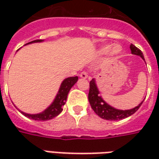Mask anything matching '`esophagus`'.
<instances>
[{
  "label": "esophagus",
  "instance_id": "obj_1",
  "mask_svg": "<svg viewBox=\"0 0 159 159\" xmlns=\"http://www.w3.org/2000/svg\"><path fill=\"white\" fill-rule=\"evenodd\" d=\"M80 77H82V78H83V79H86L87 77H88V73L86 72V71H83V72L80 73Z\"/></svg>",
  "mask_w": 159,
  "mask_h": 159
}]
</instances>
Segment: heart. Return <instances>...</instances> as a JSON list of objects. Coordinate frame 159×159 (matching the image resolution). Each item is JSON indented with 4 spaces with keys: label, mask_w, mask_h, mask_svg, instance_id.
I'll use <instances>...</instances> for the list:
<instances>
[{
    "label": "heart",
    "mask_w": 159,
    "mask_h": 159,
    "mask_svg": "<svg viewBox=\"0 0 159 159\" xmlns=\"http://www.w3.org/2000/svg\"><path fill=\"white\" fill-rule=\"evenodd\" d=\"M100 51H101L102 52H104V53H106V52L111 51V52L112 54H117V53H118V52L121 51V48H120L119 46H117V45L112 46L111 48V46L107 45V46H104L103 48H101Z\"/></svg>",
    "instance_id": "obj_1"
}]
</instances>
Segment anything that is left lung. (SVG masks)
I'll return each mask as SVG.
<instances>
[{"label": "left lung", "mask_w": 159, "mask_h": 159, "mask_svg": "<svg viewBox=\"0 0 159 159\" xmlns=\"http://www.w3.org/2000/svg\"><path fill=\"white\" fill-rule=\"evenodd\" d=\"M130 50L133 54L139 55L145 60L142 52L135 46L131 44ZM99 93L100 92L96 86L95 80L92 79L89 83V100L90 106L99 117L106 120L117 121V120H121L129 117L140 108L141 104L143 102L142 101L140 105H138L137 107L133 109H130V110H118V109L111 107L107 102H105L101 96L99 95Z\"/></svg>", "instance_id": "obj_1"}]
</instances>
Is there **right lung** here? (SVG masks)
<instances>
[{"label": "right lung", "mask_w": 159, "mask_h": 159, "mask_svg": "<svg viewBox=\"0 0 159 159\" xmlns=\"http://www.w3.org/2000/svg\"><path fill=\"white\" fill-rule=\"evenodd\" d=\"M43 40H35L32 42H28L27 44L34 43V42H42ZM25 44V45H27ZM78 77L77 76H70L67 77L64 80L60 85L58 93L56 95L55 99L53 100L50 106H49L45 111H43L42 112L38 114H28L25 113L21 111H19L22 114H24L25 117H29L30 119L37 120V121H47V120L52 119L53 117H57L61 111H63V107L66 104L67 95L69 93V91L75 83L77 82Z\"/></svg>", "instance_id": "obj_1"}]
</instances>
